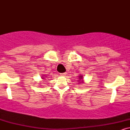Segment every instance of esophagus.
<instances>
[{"label":"esophagus","instance_id":"34e87169","mask_svg":"<svg viewBox=\"0 0 130 130\" xmlns=\"http://www.w3.org/2000/svg\"><path fill=\"white\" fill-rule=\"evenodd\" d=\"M67 73H60V76H66Z\"/></svg>","mask_w":130,"mask_h":130}]
</instances>
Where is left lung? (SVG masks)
Wrapping results in <instances>:
<instances>
[{
    "instance_id": "1",
    "label": "left lung",
    "mask_w": 130,
    "mask_h": 130,
    "mask_svg": "<svg viewBox=\"0 0 130 130\" xmlns=\"http://www.w3.org/2000/svg\"><path fill=\"white\" fill-rule=\"evenodd\" d=\"M79 77L80 79H83V76H82L81 75L79 76ZM78 81H79V80H78ZM82 82H83V80H82Z\"/></svg>"
}]
</instances>
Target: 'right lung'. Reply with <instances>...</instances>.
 <instances>
[{"label": "right lung", "instance_id": "obj_1", "mask_svg": "<svg viewBox=\"0 0 130 130\" xmlns=\"http://www.w3.org/2000/svg\"><path fill=\"white\" fill-rule=\"evenodd\" d=\"M44 77H43L42 79H45V78H44Z\"/></svg>", "mask_w": 130, "mask_h": 130}]
</instances>
